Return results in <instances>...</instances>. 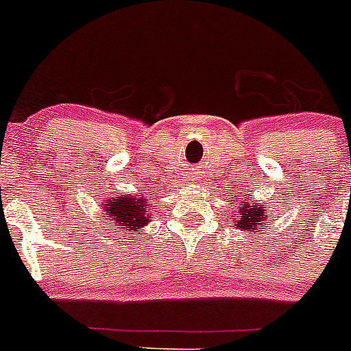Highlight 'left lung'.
Masks as SVG:
<instances>
[{
	"mask_svg": "<svg viewBox=\"0 0 351 351\" xmlns=\"http://www.w3.org/2000/svg\"><path fill=\"white\" fill-rule=\"evenodd\" d=\"M263 204V202H262ZM265 207L258 206V204H253L247 198V202H241L239 207L237 216H232L235 219V228H241V230H246L250 234L251 230H256L260 225V221H267V214L263 213Z\"/></svg>",
	"mask_w": 351,
	"mask_h": 351,
	"instance_id": "8db88e82",
	"label": "left lung"
}]
</instances>
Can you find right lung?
<instances>
[{
  "instance_id": "obj_1",
  "label": "right lung",
  "mask_w": 351,
  "mask_h": 351,
  "mask_svg": "<svg viewBox=\"0 0 351 351\" xmlns=\"http://www.w3.org/2000/svg\"><path fill=\"white\" fill-rule=\"evenodd\" d=\"M149 207H151V197H147V191L145 193L142 191V193L116 195L104 204V214L110 221L112 228L138 234L142 226L147 225L149 218H151Z\"/></svg>"
}]
</instances>
